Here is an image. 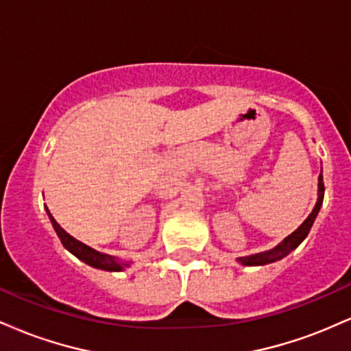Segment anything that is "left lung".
<instances>
[{
	"instance_id": "left-lung-1",
	"label": "left lung",
	"mask_w": 351,
	"mask_h": 351,
	"mask_svg": "<svg viewBox=\"0 0 351 351\" xmlns=\"http://www.w3.org/2000/svg\"><path fill=\"white\" fill-rule=\"evenodd\" d=\"M324 191H325L324 176L320 175V176H318V199H317V204H315V208H313V211L308 215L307 219H305L304 223L300 224L299 229H297V231H293L291 236L285 237V239L282 241V243L277 245V247L271 249V251L252 254V256L239 257V263L244 264V265H264V264L276 263V261H280V259H284L285 256H289V254H291L293 249H295L297 245H299L310 232V228H312L313 221H315L318 211H320L322 203H324Z\"/></svg>"
}]
</instances>
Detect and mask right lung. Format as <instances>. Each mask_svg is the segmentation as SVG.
Returning <instances> with one entry per match:
<instances>
[{"mask_svg": "<svg viewBox=\"0 0 351 351\" xmlns=\"http://www.w3.org/2000/svg\"><path fill=\"white\" fill-rule=\"evenodd\" d=\"M47 215H49L52 226H54L56 232H58L60 243H62L64 247L69 249V251L74 254L75 257H79L80 261H84V263L88 265H92V267L104 269V271H110V272L112 271H122L123 265H127V264H120V261H117L115 257L107 256V254L95 251V249L88 247L87 244L80 243V241L75 239V237H72L69 232H66L62 228L59 226L58 221H56L49 213V209H47Z\"/></svg>", "mask_w": 351, "mask_h": 351, "instance_id": "obj_1", "label": "right lung"}]
</instances>
